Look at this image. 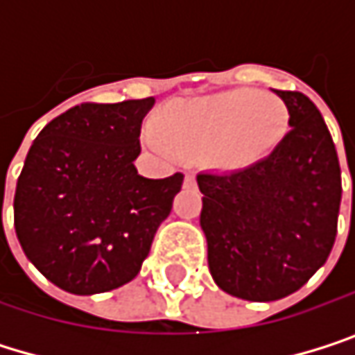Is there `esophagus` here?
Wrapping results in <instances>:
<instances>
[{
  "instance_id": "obj_1",
  "label": "esophagus",
  "mask_w": 355,
  "mask_h": 355,
  "mask_svg": "<svg viewBox=\"0 0 355 355\" xmlns=\"http://www.w3.org/2000/svg\"><path fill=\"white\" fill-rule=\"evenodd\" d=\"M197 180H195V175H184V187H195Z\"/></svg>"
}]
</instances>
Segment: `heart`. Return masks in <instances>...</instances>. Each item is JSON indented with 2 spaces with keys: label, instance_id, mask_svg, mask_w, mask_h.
Listing matches in <instances>:
<instances>
[{
  "label": "heart",
  "instance_id": "b5f03b06",
  "mask_svg": "<svg viewBox=\"0 0 355 355\" xmlns=\"http://www.w3.org/2000/svg\"><path fill=\"white\" fill-rule=\"evenodd\" d=\"M288 110L254 90L177 101L162 112L158 133L180 150L205 152L218 168L243 171L263 160L284 137Z\"/></svg>",
  "mask_w": 355,
  "mask_h": 355
}]
</instances>
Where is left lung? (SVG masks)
Returning a JSON list of instances; mask_svg holds the SVG:
<instances>
[{"label":"left lung","mask_w":355,"mask_h":355,"mask_svg":"<svg viewBox=\"0 0 355 355\" xmlns=\"http://www.w3.org/2000/svg\"><path fill=\"white\" fill-rule=\"evenodd\" d=\"M290 131L257 164L197 175L214 282L230 296L271 302L300 290L333 248L341 168L331 133L302 92L275 90Z\"/></svg>","instance_id":"1"}]
</instances>
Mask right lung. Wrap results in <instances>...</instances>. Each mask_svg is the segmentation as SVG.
<instances>
[{
	"label": "right lung",
	"instance_id": "right-lung-1",
	"mask_svg": "<svg viewBox=\"0 0 355 355\" xmlns=\"http://www.w3.org/2000/svg\"><path fill=\"white\" fill-rule=\"evenodd\" d=\"M154 103L78 105L44 125L28 150L14 197L16 236L36 269L69 294L131 282L173 209L182 175L144 178L133 166Z\"/></svg>",
	"mask_w": 355,
	"mask_h": 355
}]
</instances>
